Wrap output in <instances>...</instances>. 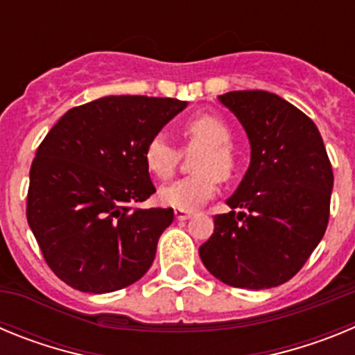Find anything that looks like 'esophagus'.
Here are the masks:
<instances>
[{
	"label": "esophagus",
	"instance_id": "34e87169",
	"mask_svg": "<svg viewBox=\"0 0 355 355\" xmlns=\"http://www.w3.org/2000/svg\"><path fill=\"white\" fill-rule=\"evenodd\" d=\"M174 215L178 220H188L193 215V211H190V209H175Z\"/></svg>",
	"mask_w": 355,
	"mask_h": 355
}]
</instances>
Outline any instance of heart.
Segmentation results:
<instances>
[{
	"instance_id": "b5f03b06",
	"label": "heart",
	"mask_w": 355,
	"mask_h": 355,
	"mask_svg": "<svg viewBox=\"0 0 355 355\" xmlns=\"http://www.w3.org/2000/svg\"><path fill=\"white\" fill-rule=\"evenodd\" d=\"M187 147H202L197 155L196 175L183 178L163 187L158 199L163 206L175 209H196L211 199L218 190V180H231L236 172V156L231 147V128L213 114H199L187 119L181 126ZM181 153L165 133H155L144 146V162L150 174L165 181L172 178Z\"/></svg>"
}]
</instances>
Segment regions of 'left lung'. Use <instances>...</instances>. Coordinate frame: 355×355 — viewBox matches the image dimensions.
<instances>
[{"instance_id": "8db88e82", "label": "left lung", "mask_w": 355, "mask_h": 355, "mask_svg": "<svg viewBox=\"0 0 355 355\" xmlns=\"http://www.w3.org/2000/svg\"><path fill=\"white\" fill-rule=\"evenodd\" d=\"M218 101L245 130L250 165L199 256L229 286H279L302 268L327 229L334 183L327 150L315 122L275 94L234 90Z\"/></svg>"}]
</instances>
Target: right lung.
<instances>
[{
    "mask_svg": "<svg viewBox=\"0 0 355 355\" xmlns=\"http://www.w3.org/2000/svg\"><path fill=\"white\" fill-rule=\"evenodd\" d=\"M172 97L106 96L71 108L30 168L26 218L56 277L85 293L137 283L172 208H135L156 192L144 146L187 108Z\"/></svg>",
    "mask_w": 355,
    "mask_h": 355,
    "instance_id": "add662e5",
    "label": "right lung"
}]
</instances>
